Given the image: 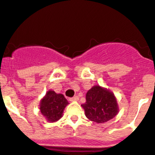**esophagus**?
<instances>
[{
    "instance_id": "esophagus-1",
    "label": "esophagus",
    "mask_w": 155,
    "mask_h": 155,
    "mask_svg": "<svg viewBox=\"0 0 155 155\" xmlns=\"http://www.w3.org/2000/svg\"><path fill=\"white\" fill-rule=\"evenodd\" d=\"M78 99H79L78 97L74 96V97H73V98H70V101H71V102H75V101H78Z\"/></svg>"
}]
</instances>
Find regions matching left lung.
Returning <instances> with one entry per match:
<instances>
[{"mask_svg": "<svg viewBox=\"0 0 155 155\" xmlns=\"http://www.w3.org/2000/svg\"><path fill=\"white\" fill-rule=\"evenodd\" d=\"M87 119L98 124L112 120L118 113V105L114 94L100 86H94L86 94V102L82 104Z\"/></svg>", "mask_w": 155, "mask_h": 155, "instance_id": "left-lung-1", "label": "left lung"}]
</instances>
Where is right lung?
I'll list each match as a JSON object with an SVG mask.
<instances>
[{"label": "right lung", "mask_w": 155, "mask_h": 155, "mask_svg": "<svg viewBox=\"0 0 155 155\" xmlns=\"http://www.w3.org/2000/svg\"><path fill=\"white\" fill-rule=\"evenodd\" d=\"M68 104V102L62 94L49 91L41 101L39 109L48 121L56 122L62 117L64 108Z\"/></svg>", "instance_id": "add662e5"}]
</instances>
